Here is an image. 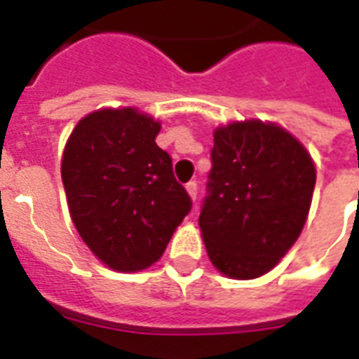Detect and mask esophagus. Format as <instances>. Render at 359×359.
<instances>
[{
	"label": "esophagus",
	"instance_id": "34e87169",
	"mask_svg": "<svg viewBox=\"0 0 359 359\" xmlns=\"http://www.w3.org/2000/svg\"><path fill=\"white\" fill-rule=\"evenodd\" d=\"M187 190H188V194H190V198L196 200V196H198V182H196V180H190V182L187 184Z\"/></svg>",
	"mask_w": 359,
	"mask_h": 359
}]
</instances>
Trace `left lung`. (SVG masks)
Instances as JSON below:
<instances>
[{"mask_svg": "<svg viewBox=\"0 0 359 359\" xmlns=\"http://www.w3.org/2000/svg\"><path fill=\"white\" fill-rule=\"evenodd\" d=\"M313 188V161L285 128L262 121L217 128L198 219L211 264L233 278L273 269L300 236Z\"/></svg>", "mask_w": 359, "mask_h": 359, "instance_id": "obj_1", "label": "left lung"}]
</instances>
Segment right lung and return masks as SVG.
<instances>
[{"instance_id":"add662e5","label":"right lung","mask_w":359,"mask_h":359,"mask_svg":"<svg viewBox=\"0 0 359 359\" xmlns=\"http://www.w3.org/2000/svg\"><path fill=\"white\" fill-rule=\"evenodd\" d=\"M159 123L133 107L90 113L61 161L76 231L111 269L140 271L163 256L192 200L156 144Z\"/></svg>"}]
</instances>
